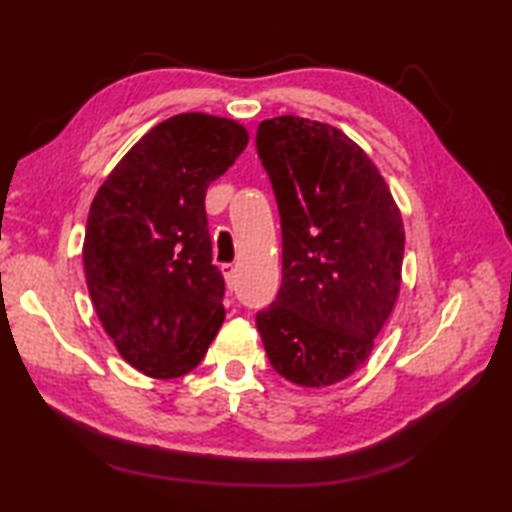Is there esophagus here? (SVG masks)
Wrapping results in <instances>:
<instances>
[{"label": "esophagus", "instance_id": "obj_1", "mask_svg": "<svg viewBox=\"0 0 512 512\" xmlns=\"http://www.w3.org/2000/svg\"><path fill=\"white\" fill-rule=\"evenodd\" d=\"M222 273L226 277L228 288H233V284H235V266L233 264H222Z\"/></svg>", "mask_w": 512, "mask_h": 512}]
</instances>
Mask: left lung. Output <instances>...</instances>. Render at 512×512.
Instances as JSON below:
<instances>
[{
    "label": "left lung",
    "instance_id": "8db88e82",
    "mask_svg": "<svg viewBox=\"0 0 512 512\" xmlns=\"http://www.w3.org/2000/svg\"><path fill=\"white\" fill-rule=\"evenodd\" d=\"M255 147L281 217V288L257 330L277 374L334 385L365 363L394 308L402 217L374 162L332 125L277 116Z\"/></svg>",
    "mask_w": 512,
    "mask_h": 512
}]
</instances>
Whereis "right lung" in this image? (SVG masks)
<instances>
[{
  "mask_svg": "<svg viewBox=\"0 0 512 512\" xmlns=\"http://www.w3.org/2000/svg\"><path fill=\"white\" fill-rule=\"evenodd\" d=\"M246 145L235 121L178 114L140 138L96 193L85 279L105 332L138 372L189 374L220 330L224 277L204 198Z\"/></svg>",
  "mask_w": 512,
  "mask_h": 512,
  "instance_id": "right-lung-1",
  "label": "right lung"
}]
</instances>
